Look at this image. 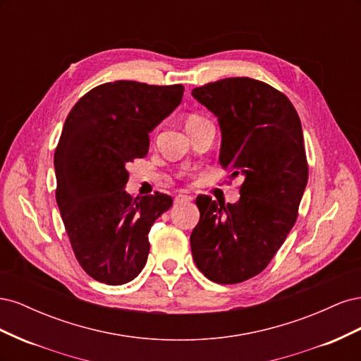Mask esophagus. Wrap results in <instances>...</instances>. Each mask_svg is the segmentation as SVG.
Instances as JSON below:
<instances>
[{
    "label": "esophagus",
    "instance_id": "34e87169",
    "mask_svg": "<svg viewBox=\"0 0 361 361\" xmlns=\"http://www.w3.org/2000/svg\"><path fill=\"white\" fill-rule=\"evenodd\" d=\"M191 200H192V197L187 194H178L176 197H174V203H185V202H191Z\"/></svg>",
    "mask_w": 361,
    "mask_h": 361
}]
</instances>
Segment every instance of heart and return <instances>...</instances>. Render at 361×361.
<instances>
[{
	"mask_svg": "<svg viewBox=\"0 0 361 361\" xmlns=\"http://www.w3.org/2000/svg\"><path fill=\"white\" fill-rule=\"evenodd\" d=\"M200 120H203V117H200V116H197V114H191V116L187 117V126H191V125H194V123H199Z\"/></svg>",
	"mask_w": 361,
	"mask_h": 361,
	"instance_id": "b5f03b06",
	"label": "heart"
}]
</instances>
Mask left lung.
Masks as SVG:
<instances>
[{
	"label": "left lung",
	"mask_w": 361,
	"mask_h": 361,
	"mask_svg": "<svg viewBox=\"0 0 361 361\" xmlns=\"http://www.w3.org/2000/svg\"><path fill=\"white\" fill-rule=\"evenodd\" d=\"M191 94L218 118L220 166L244 179L236 203L195 199L192 259L215 283H241L268 267L297 221L309 178L301 122L285 94L247 76Z\"/></svg>",
	"instance_id": "left-lung-1"
}]
</instances>
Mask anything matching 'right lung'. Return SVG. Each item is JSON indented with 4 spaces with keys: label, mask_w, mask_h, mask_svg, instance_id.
<instances>
[{
    "label": "right lung",
    "mask_w": 361,
    "mask_h": 361,
    "mask_svg": "<svg viewBox=\"0 0 361 361\" xmlns=\"http://www.w3.org/2000/svg\"><path fill=\"white\" fill-rule=\"evenodd\" d=\"M183 87L114 81L75 104L54 154L56 199L76 260L92 279L125 285L145 268L149 232L173 204L133 199L126 166L149 152V134L180 104Z\"/></svg>",
    "instance_id": "1"
}]
</instances>
